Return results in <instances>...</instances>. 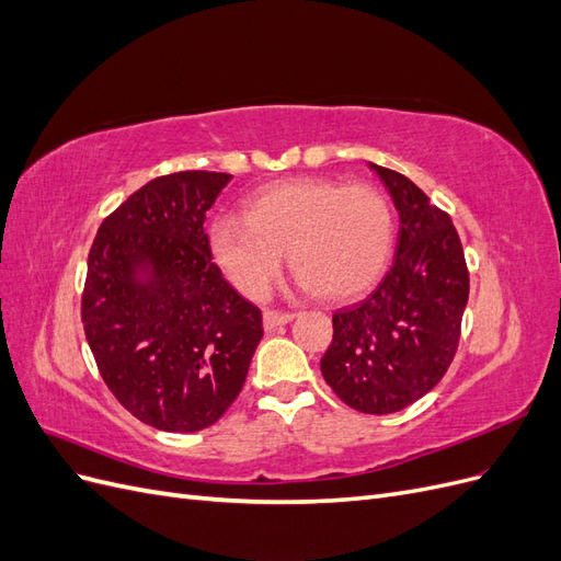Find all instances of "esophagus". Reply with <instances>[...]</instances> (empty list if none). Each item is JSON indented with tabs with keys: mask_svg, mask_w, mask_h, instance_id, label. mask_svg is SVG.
<instances>
[{
	"mask_svg": "<svg viewBox=\"0 0 561 561\" xmlns=\"http://www.w3.org/2000/svg\"><path fill=\"white\" fill-rule=\"evenodd\" d=\"M295 318V313L290 311H274V309H266L264 311V328L266 330H274L278 325H285V322H290Z\"/></svg>",
	"mask_w": 561,
	"mask_h": 561,
	"instance_id": "obj_1",
	"label": "esophagus"
}]
</instances>
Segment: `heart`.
I'll return each instance as SVG.
<instances>
[{
    "label": "heart",
    "mask_w": 561,
    "mask_h": 561,
    "mask_svg": "<svg viewBox=\"0 0 561 561\" xmlns=\"http://www.w3.org/2000/svg\"><path fill=\"white\" fill-rule=\"evenodd\" d=\"M393 233V210L375 186L304 178L252 194L245 217L219 215L208 239L215 264L248 299L268 293L285 250L297 287L348 299L381 276Z\"/></svg>",
    "instance_id": "heart-1"
}]
</instances>
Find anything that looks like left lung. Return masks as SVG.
<instances>
[{
    "label": "left lung",
    "mask_w": 561,
    "mask_h": 561,
    "mask_svg": "<svg viewBox=\"0 0 561 561\" xmlns=\"http://www.w3.org/2000/svg\"><path fill=\"white\" fill-rule=\"evenodd\" d=\"M400 215L396 260L363 301L332 316L320 371L363 414H393L449 369L468 304V266L451 217L390 168L369 163Z\"/></svg>",
    "instance_id": "1"
}]
</instances>
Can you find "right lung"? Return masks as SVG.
<instances>
[{
    "label": "right lung",
    "instance_id": "1",
    "mask_svg": "<svg viewBox=\"0 0 561 561\" xmlns=\"http://www.w3.org/2000/svg\"><path fill=\"white\" fill-rule=\"evenodd\" d=\"M231 175L147 182L105 217L89 252L81 322L100 377L147 426L196 433L239 398L262 311L213 262L206 213Z\"/></svg>",
    "mask_w": 561,
    "mask_h": 561
}]
</instances>
